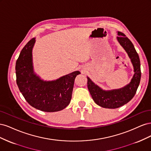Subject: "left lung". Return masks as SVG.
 <instances>
[{"label":"left lung","instance_id":"1","mask_svg":"<svg viewBox=\"0 0 151 151\" xmlns=\"http://www.w3.org/2000/svg\"><path fill=\"white\" fill-rule=\"evenodd\" d=\"M117 40L128 53L133 64L135 74L130 83L121 89L104 91L95 84L88 77V88L94 101L105 108L115 109L122 106L134 98L141 77L140 62L134 45L125 34L118 32Z\"/></svg>","mask_w":151,"mask_h":151}]
</instances>
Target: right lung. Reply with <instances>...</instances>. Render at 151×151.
Masks as SVG:
<instances>
[{"label": "right lung", "mask_w": 151, "mask_h": 151, "mask_svg": "<svg viewBox=\"0 0 151 151\" xmlns=\"http://www.w3.org/2000/svg\"><path fill=\"white\" fill-rule=\"evenodd\" d=\"M35 38L22 49L16 63V83L26 101L31 106L45 112L62 110L69 104L75 78L81 74L73 72L52 81L41 79L34 73L32 50Z\"/></svg>", "instance_id": "add662e5"}]
</instances>
